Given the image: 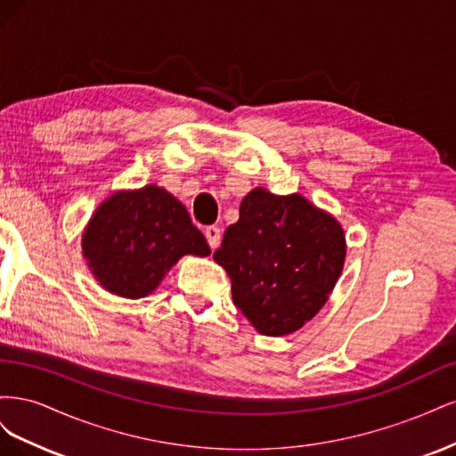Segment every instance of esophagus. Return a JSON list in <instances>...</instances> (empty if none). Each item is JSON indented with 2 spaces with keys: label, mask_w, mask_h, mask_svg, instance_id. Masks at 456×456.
I'll return each mask as SVG.
<instances>
[{
  "label": "esophagus",
  "mask_w": 456,
  "mask_h": 456,
  "mask_svg": "<svg viewBox=\"0 0 456 456\" xmlns=\"http://www.w3.org/2000/svg\"><path fill=\"white\" fill-rule=\"evenodd\" d=\"M220 236H223V233H220L218 226H207L205 228V238H207V243H209L211 249H216L218 243H220Z\"/></svg>",
  "instance_id": "obj_1"
}]
</instances>
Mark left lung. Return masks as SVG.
Segmentation results:
<instances>
[{"mask_svg":"<svg viewBox=\"0 0 456 456\" xmlns=\"http://www.w3.org/2000/svg\"><path fill=\"white\" fill-rule=\"evenodd\" d=\"M346 256L338 220L298 194L255 188L213 258L232 280V298L266 337L298 330L323 308Z\"/></svg>","mask_w":456,"mask_h":456,"instance_id":"obj_1","label":"left lung"}]
</instances>
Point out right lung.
I'll return each instance as SVG.
<instances>
[{
  "mask_svg": "<svg viewBox=\"0 0 456 456\" xmlns=\"http://www.w3.org/2000/svg\"><path fill=\"white\" fill-rule=\"evenodd\" d=\"M81 249L94 280L123 298L150 295L184 255H211L186 207L156 184L104 200L89 220Z\"/></svg>",
  "mask_w": 456,
  "mask_h": 456,
  "instance_id": "1",
  "label": "right lung"
}]
</instances>
